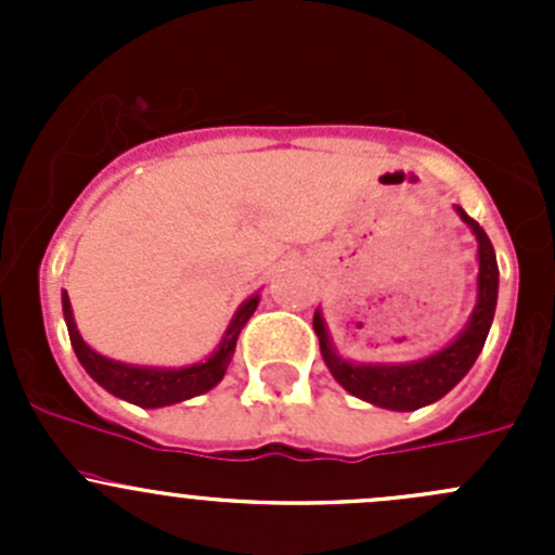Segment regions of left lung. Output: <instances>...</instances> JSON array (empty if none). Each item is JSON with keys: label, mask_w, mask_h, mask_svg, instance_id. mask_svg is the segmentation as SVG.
<instances>
[{"label": "left lung", "mask_w": 555, "mask_h": 555, "mask_svg": "<svg viewBox=\"0 0 555 555\" xmlns=\"http://www.w3.org/2000/svg\"><path fill=\"white\" fill-rule=\"evenodd\" d=\"M456 211L473 228L475 238H478V306H475L473 319L464 327V333L451 346H446L443 351L422 362H413V365H351V362L335 357L322 317H319V311L313 313V333H317L319 349H322L330 373L346 391H351L360 400L373 402L378 408H389V411H416V408H424L429 402L440 400L443 395H449L453 386L467 376L473 362L478 360L480 349L486 344V335H489L491 319H494L500 268H496L494 246H491L483 228L462 206Z\"/></svg>", "instance_id": "left-lung-1"}]
</instances>
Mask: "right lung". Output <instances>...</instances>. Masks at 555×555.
<instances>
[{"mask_svg": "<svg viewBox=\"0 0 555 555\" xmlns=\"http://www.w3.org/2000/svg\"><path fill=\"white\" fill-rule=\"evenodd\" d=\"M257 295L249 298L238 309L236 317H233L231 327H228L225 338H222V346L201 365L179 367V371H160V367H137V365H122V362L106 360V357L96 354L86 340L80 338L75 327V317H72L69 295H61V304H64V319L66 330H69L72 349H75L77 360L86 367L88 376L96 384H102L106 391H112L120 400L133 402L139 408H164L171 405V402L190 400L195 395H204L211 386H217L225 376V367L231 362L233 349H236V340L246 319L251 317L257 309Z\"/></svg>", "mask_w": 555, "mask_h": 555, "instance_id": "right-lung-1", "label": "right lung"}]
</instances>
